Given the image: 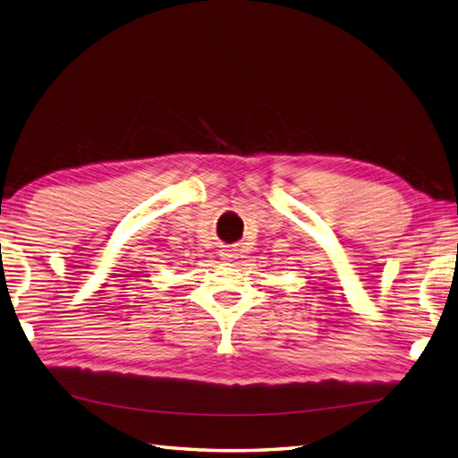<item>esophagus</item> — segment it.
<instances>
[{
    "mask_svg": "<svg viewBox=\"0 0 458 458\" xmlns=\"http://www.w3.org/2000/svg\"><path fill=\"white\" fill-rule=\"evenodd\" d=\"M221 257L225 259V260H233V259H237V253H235V250H231V249H225L221 253Z\"/></svg>",
    "mask_w": 458,
    "mask_h": 458,
    "instance_id": "obj_1",
    "label": "esophagus"
}]
</instances>
